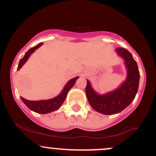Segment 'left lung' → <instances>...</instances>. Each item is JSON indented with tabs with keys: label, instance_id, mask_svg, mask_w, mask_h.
Segmentation results:
<instances>
[{
	"label": "left lung",
	"instance_id": "left-lung-1",
	"mask_svg": "<svg viewBox=\"0 0 156 156\" xmlns=\"http://www.w3.org/2000/svg\"><path fill=\"white\" fill-rule=\"evenodd\" d=\"M117 55L124 60L127 69L126 78L119 87L110 92L99 94L93 89L87 79L86 94L92 108L96 112L112 115L121 112L129 105L135 98L139 83V68L133 55L128 50L122 48L116 49Z\"/></svg>",
	"mask_w": 156,
	"mask_h": 156
}]
</instances>
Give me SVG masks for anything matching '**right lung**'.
Returning a JSON list of instances; mask_svg holds the SVG:
<instances>
[{
	"mask_svg": "<svg viewBox=\"0 0 156 156\" xmlns=\"http://www.w3.org/2000/svg\"><path fill=\"white\" fill-rule=\"evenodd\" d=\"M43 44L42 42L37 44L35 47L31 48V49L28 50V51H27L25 53V55L23 56V58H21L20 60L18 67H17V70H20V68L24 65L25 63L28 61L30 55L34 52L36 50L38 49L39 47ZM79 77H75V78H72L66 83V85L64 86V87L62 89V92L60 93L58 95H57L55 98H51V99L48 100H41V101H28V100L25 99V98L20 97L22 101L24 103V104L28 107L30 110L33 111L36 113H38V114H48V113H51L54 112V111L57 110L61 107V105H62V103H64L65 101L66 98H67V93L70 90V89L74 86L75 83L76 82V80Z\"/></svg>",
	"mask_w": 156,
	"mask_h": 156,
	"instance_id": "right-lung-1",
	"label": "right lung"
}]
</instances>
